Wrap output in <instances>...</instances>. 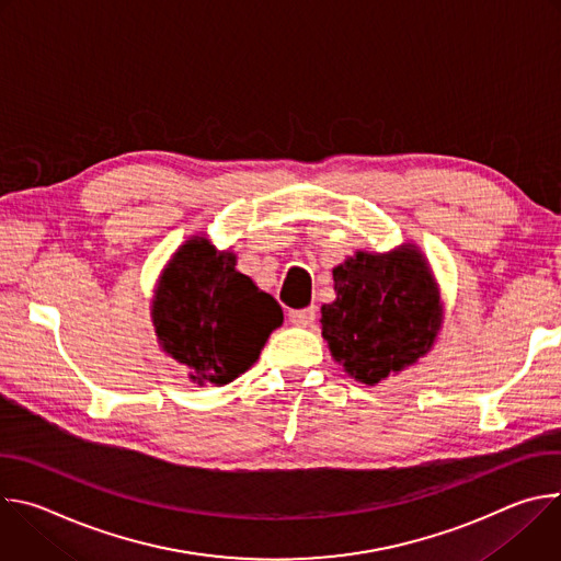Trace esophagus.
Listing matches in <instances>:
<instances>
[{"instance_id":"34e87169","label":"esophagus","mask_w":561,"mask_h":561,"mask_svg":"<svg viewBox=\"0 0 561 561\" xmlns=\"http://www.w3.org/2000/svg\"><path fill=\"white\" fill-rule=\"evenodd\" d=\"M314 314H317V308L308 306V308H301V310H290L288 319L295 327H308V324H312Z\"/></svg>"}]
</instances>
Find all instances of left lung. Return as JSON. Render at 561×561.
Wrapping results in <instances>:
<instances>
[{"instance_id": "8db88e82", "label": "left lung", "mask_w": 561, "mask_h": 561, "mask_svg": "<svg viewBox=\"0 0 561 561\" xmlns=\"http://www.w3.org/2000/svg\"><path fill=\"white\" fill-rule=\"evenodd\" d=\"M333 279L337 299L322 306V335L351 377L373 386L431 351L442 306L415 249L359 251L333 271Z\"/></svg>"}]
</instances>
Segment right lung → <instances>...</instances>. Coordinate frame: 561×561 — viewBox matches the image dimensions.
Instances as JSON below:
<instances>
[{"label":"right lung","mask_w":561,"mask_h":561,"mask_svg":"<svg viewBox=\"0 0 561 561\" xmlns=\"http://www.w3.org/2000/svg\"><path fill=\"white\" fill-rule=\"evenodd\" d=\"M282 322V306L204 237L175 253L152 299L159 344L197 383L224 386L247 373Z\"/></svg>","instance_id":"obj_1"}]
</instances>
